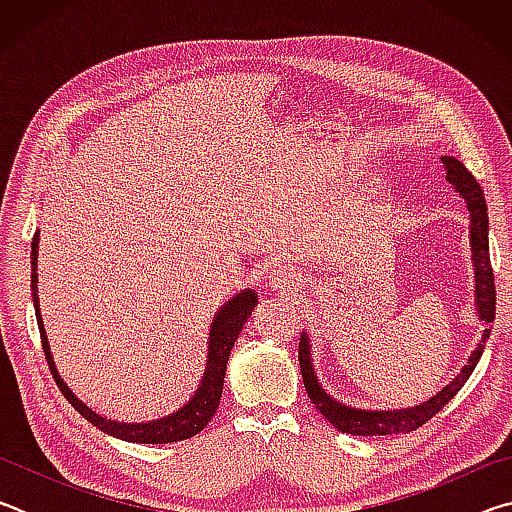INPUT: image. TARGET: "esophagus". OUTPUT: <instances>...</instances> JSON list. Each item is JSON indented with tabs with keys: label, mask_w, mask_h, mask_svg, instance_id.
Instances as JSON below:
<instances>
[{
	"label": "esophagus",
	"mask_w": 512,
	"mask_h": 512,
	"mask_svg": "<svg viewBox=\"0 0 512 512\" xmlns=\"http://www.w3.org/2000/svg\"><path fill=\"white\" fill-rule=\"evenodd\" d=\"M268 284H271V289L291 291V289H296L298 284H300V275L293 271V268H280V271H275L271 275V280H268Z\"/></svg>",
	"instance_id": "1"
}]
</instances>
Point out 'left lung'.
<instances>
[{"label": "left lung", "instance_id": "8db88e82", "mask_svg": "<svg viewBox=\"0 0 512 512\" xmlns=\"http://www.w3.org/2000/svg\"><path fill=\"white\" fill-rule=\"evenodd\" d=\"M443 164L447 171V183L454 185L458 194L463 196L470 212V248H472V264H474V305L479 320H483L488 327L495 320V273L490 266V246H488V205H485L483 189L476 183L474 176L465 169V164L456 158H447L443 155ZM490 339V329H483L481 341L476 343L474 352L463 366V370L449 381V384L438 391L427 402L409 406V409H391V411H366L354 409V406H345L343 402H336L329 395L316 377L314 361H311V343L309 334L302 332L300 336V370L302 381H305V391L309 395L311 404L325 415V420L334 424L341 433H352V436H391V433H409L422 427L424 422L431 420L443 406L452 400V397L461 391L463 384L474 372V366L479 363L485 341Z\"/></svg>", "mask_w": 512, "mask_h": 512}]
</instances>
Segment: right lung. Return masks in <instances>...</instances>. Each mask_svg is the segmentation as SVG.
<instances>
[{
  "mask_svg": "<svg viewBox=\"0 0 512 512\" xmlns=\"http://www.w3.org/2000/svg\"><path fill=\"white\" fill-rule=\"evenodd\" d=\"M38 244H40V230L33 235L31 241V296L33 307H36L38 329L42 339V350L49 363L51 375H54L60 393L67 397V402L79 411L85 420L92 422L94 427L101 429L108 436H115L119 440H128V443H144V445H162V443H178V440H187L196 436L198 431L207 427V422L212 420V415L219 409L221 393H223V379H225V366H228L230 352L235 348V341L239 339L241 329H244L246 320L253 314L257 307V293L255 289H244L237 296H232L228 302H223V307L216 311L214 320L210 325V336H207V363L201 384L192 395V400L180 406L178 411H173L164 418L149 420V422H117L108 420L92 411L88 404H83L79 397L72 393L60 372L56 368L54 354L49 348V339L42 325L40 316V300H38Z\"/></svg>",
  "mask_w": 512,
  "mask_h": 512,
  "instance_id": "1",
  "label": "right lung"
}]
</instances>
